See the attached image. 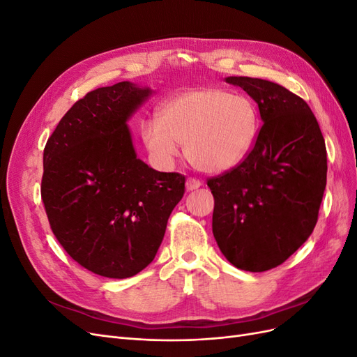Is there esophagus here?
<instances>
[{
  "mask_svg": "<svg viewBox=\"0 0 357 357\" xmlns=\"http://www.w3.org/2000/svg\"><path fill=\"white\" fill-rule=\"evenodd\" d=\"M201 180H198V178H193V177H189L188 180H186V189L188 190H197L198 188H201Z\"/></svg>",
  "mask_w": 357,
  "mask_h": 357,
  "instance_id": "1",
  "label": "esophagus"
}]
</instances>
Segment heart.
Listing matches in <instances>:
<instances>
[{
  "label": "heart",
  "mask_w": 357,
  "mask_h": 357,
  "mask_svg": "<svg viewBox=\"0 0 357 357\" xmlns=\"http://www.w3.org/2000/svg\"><path fill=\"white\" fill-rule=\"evenodd\" d=\"M259 131L255 102L222 88H199L162 102L158 119L139 125V138L158 165L171 167L180 144L193 167L222 174L241 165Z\"/></svg>",
  "instance_id": "1"
}]
</instances>
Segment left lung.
<instances>
[{"instance_id":"8db88e82","label":"left lung","mask_w":357,"mask_h":357,"mask_svg":"<svg viewBox=\"0 0 357 357\" xmlns=\"http://www.w3.org/2000/svg\"><path fill=\"white\" fill-rule=\"evenodd\" d=\"M256 101L262 126L241 165L208 178L213 234L240 269L282 265L317 223L326 188V146L308 104L274 82L226 77Z\"/></svg>"}]
</instances>
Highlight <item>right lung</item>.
Wrapping results in <instances>:
<instances>
[{"instance_id": "obj_1", "label": "right lung", "mask_w": 357, "mask_h": 357, "mask_svg": "<svg viewBox=\"0 0 357 357\" xmlns=\"http://www.w3.org/2000/svg\"><path fill=\"white\" fill-rule=\"evenodd\" d=\"M150 95L131 82L86 93L43 153L50 228L75 262L102 277H132L153 261L185 193V176L137 158L126 122Z\"/></svg>"}]
</instances>
